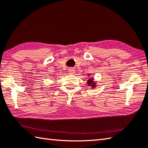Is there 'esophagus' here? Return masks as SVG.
Masks as SVG:
<instances>
[{"mask_svg": "<svg viewBox=\"0 0 148 148\" xmlns=\"http://www.w3.org/2000/svg\"><path fill=\"white\" fill-rule=\"evenodd\" d=\"M74 69L73 68H70L69 69V72H70V74H73L74 73Z\"/></svg>", "mask_w": 148, "mask_h": 148, "instance_id": "1", "label": "esophagus"}]
</instances>
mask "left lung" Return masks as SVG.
Wrapping results in <instances>:
<instances>
[{"instance_id": "8db88e82", "label": "left lung", "mask_w": 148, "mask_h": 148, "mask_svg": "<svg viewBox=\"0 0 148 148\" xmlns=\"http://www.w3.org/2000/svg\"><path fill=\"white\" fill-rule=\"evenodd\" d=\"M87 82H88L87 83L88 84V85H90V86L91 85V86H92V87H95V83H94L93 79H88Z\"/></svg>"}]
</instances>
